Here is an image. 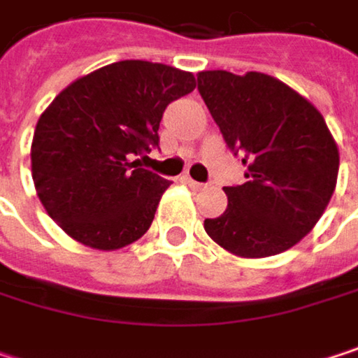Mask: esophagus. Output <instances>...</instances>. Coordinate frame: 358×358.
Masks as SVG:
<instances>
[{"label": "esophagus", "instance_id": "obj_1", "mask_svg": "<svg viewBox=\"0 0 358 358\" xmlns=\"http://www.w3.org/2000/svg\"><path fill=\"white\" fill-rule=\"evenodd\" d=\"M182 182H184V184H188V186H190V188H194V190H201V188H205V184H203V182H196V180L190 178V176H184V178H182Z\"/></svg>", "mask_w": 358, "mask_h": 358}]
</instances>
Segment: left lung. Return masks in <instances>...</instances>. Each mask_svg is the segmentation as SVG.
I'll use <instances>...</instances> for the list:
<instances>
[{
	"label": "left lung",
	"mask_w": 358,
	"mask_h": 358,
	"mask_svg": "<svg viewBox=\"0 0 358 358\" xmlns=\"http://www.w3.org/2000/svg\"><path fill=\"white\" fill-rule=\"evenodd\" d=\"M196 83L226 145L247 166L245 184L224 186L228 207L205 220V232L249 259L294 247L320 222L338 180L340 155L323 115L261 72L205 70Z\"/></svg>",
	"instance_id": "left-lung-1"
}]
</instances>
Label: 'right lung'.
Listing matches in <instances>:
<instances>
[{"label":"right lung","mask_w":358,"mask_h":358,"mask_svg":"<svg viewBox=\"0 0 358 358\" xmlns=\"http://www.w3.org/2000/svg\"><path fill=\"white\" fill-rule=\"evenodd\" d=\"M194 87L190 72L124 59L80 76L41 113L33 180L45 211L70 238L115 250L149 230L170 180L131 159L159 145L166 108Z\"/></svg>","instance_id":"right-lung-1"}]
</instances>
